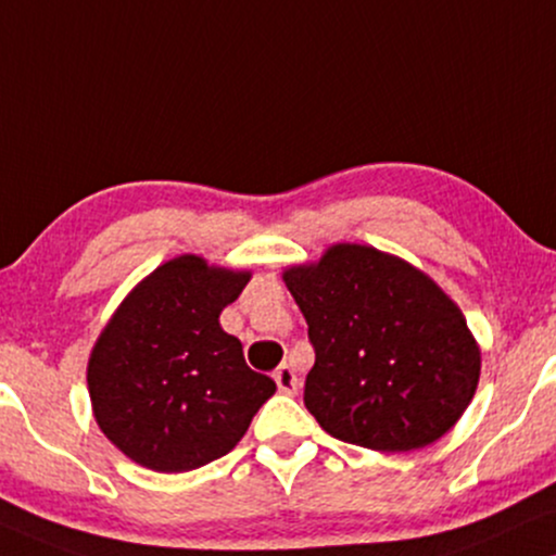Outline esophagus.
<instances>
[{
  "label": "esophagus",
  "instance_id": "obj_1",
  "mask_svg": "<svg viewBox=\"0 0 556 556\" xmlns=\"http://www.w3.org/2000/svg\"><path fill=\"white\" fill-rule=\"evenodd\" d=\"M273 379H276V383H278V392L280 394H289V396H293L299 392V376L293 374V368L291 366H280V368H276V374H273Z\"/></svg>",
  "mask_w": 556,
  "mask_h": 556
}]
</instances>
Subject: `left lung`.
Listing matches in <instances>:
<instances>
[{"label": "left lung", "instance_id": "obj_1", "mask_svg": "<svg viewBox=\"0 0 556 556\" xmlns=\"http://www.w3.org/2000/svg\"><path fill=\"white\" fill-rule=\"evenodd\" d=\"M283 280L314 345L304 404L321 430L371 451H413L454 428L482 353L433 278L368 244H332Z\"/></svg>", "mask_w": 556, "mask_h": 556}]
</instances>
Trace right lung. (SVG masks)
<instances>
[{"label": "right lung", "instance_id": "right-lung-1", "mask_svg": "<svg viewBox=\"0 0 556 556\" xmlns=\"http://www.w3.org/2000/svg\"><path fill=\"white\" fill-rule=\"evenodd\" d=\"M250 270L180 255L123 299L87 363L100 430L131 462L190 471L229 454L276 392L218 325Z\"/></svg>", "mask_w": 556, "mask_h": 556}]
</instances>
